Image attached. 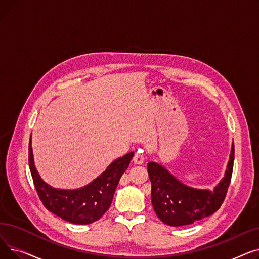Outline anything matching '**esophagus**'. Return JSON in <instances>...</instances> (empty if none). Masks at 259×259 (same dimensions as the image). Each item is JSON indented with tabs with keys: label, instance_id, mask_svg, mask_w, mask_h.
<instances>
[{
	"label": "esophagus",
	"instance_id": "obj_1",
	"mask_svg": "<svg viewBox=\"0 0 259 259\" xmlns=\"http://www.w3.org/2000/svg\"><path fill=\"white\" fill-rule=\"evenodd\" d=\"M133 162L135 165H142L144 162V156L141 153H137L133 157Z\"/></svg>",
	"mask_w": 259,
	"mask_h": 259
}]
</instances>
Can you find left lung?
<instances>
[{
  "instance_id": "obj_1",
  "label": "left lung",
  "mask_w": 259,
  "mask_h": 259,
  "mask_svg": "<svg viewBox=\"0 0 259 259\" xmlns=\"http://www.w3.org/2000/svg\"><path fill=\"white\" fill-rule=\"evenodd\" d=\"M234 161V143L224 178L213 190L185 185L164 166L151 161L147 165L151 181V201L158 219L166 225H191L215 213L222 206L231 182Z\"/></svg>"
}]
</instances>
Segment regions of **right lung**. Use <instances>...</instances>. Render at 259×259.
Here are the masks:
<instances>
[{"label":"right lung","mask_w":259,"mask_h":259,"mask_svg":"<svg viewBox=\"0 0 259 259\" xmlns=\"http://www.w3.org/2000/svg\"><path fill=\"white\" fill-rule=\"evenodd\" d=\"M134 152L116 158L88 185L78 189L53 188L38 174L33 159L31 137L29 141V167L34 187L43 205L64 221L88 225L99 221L111 206L121 175L127 170Z\"/></svg>","instance_id":"1"}]
</instances>
